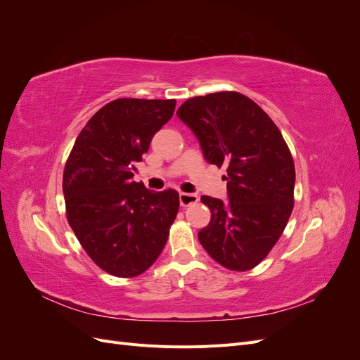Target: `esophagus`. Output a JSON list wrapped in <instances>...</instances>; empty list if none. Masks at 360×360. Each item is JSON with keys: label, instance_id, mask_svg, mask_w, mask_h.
<instances>
[{"label": "esophagus", "instance_id": "34e87169", "mask_svg": "<svg viewBox=\"0 0 360 360\" xmlns=\"http://www.w3.org/2000/svg\"><path fill=\"white\" fill-rule=\"evenodd\" d=\"M180 205L181 207H188V205H192V204H195V202H198V195H195V193H186V192H181L180 193Z\"/></svg>", "mask_w": 360, "mask_h": 360}]
</instances>
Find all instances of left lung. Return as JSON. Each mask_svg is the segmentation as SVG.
Listing matches in <instances>:
<instances>
[{
	"label": "left lung",
	"mask_w": 360,
	"mask_h": 360,
	"mask_svg": "<svg viewBox=\"0 0 360 360\" xmlns=\"http://www.w3.org/2000/svg\"><path fill=\"white\" fill-rule=\"evenodd\" d=\"M177 115L198 138L205 160L228 172V201L201 197L212 219L198 240L221 266L254 269L292 212L296 171L290 148L271 118L237 91L192 97Z\"/></svg>",
	"instance_id": "left-lung-1"
}]
</instances>
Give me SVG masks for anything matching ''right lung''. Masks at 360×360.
Masks as SVG:
<instances>
[{
	"label": "right lung",
	"instance_id": "obj_1",
	"mask_svg": "<svg viewBox=\"0 0 360 360\" xmlns=\"http://www.w3.org/2000/svg\"><path fill=\"white\" fill-rule=\"evenodd\" d=\"M174 110V99L106 103L81 130L64 167L69 225L89 257L112 276L144 274L167 245L179 192L148 191L134 181V171Z\"/></svg>",
	"mask_w": 360,
	"mask_h": 360
}]
</instances>
